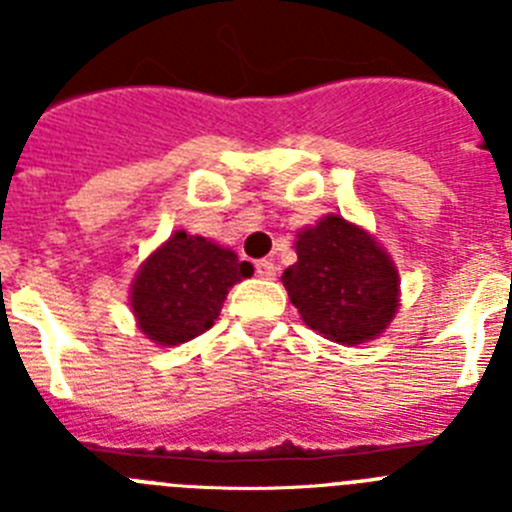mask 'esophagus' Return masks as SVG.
Segmentation results:
<instances>
[{
	"instance_id": "34e87169",
	"label": "esophagus",
	"mask_w": 512,
	"mask_h": 512,
	"mask_svg": "<svg viewBox=\"0 0 512 512\" xmlns=\"http://www.w3.org/2000/svg\"><path fill=\"white\" fill-rule=\"evenodd\" d=\"M256 274H259L261 279H274L277 277V266L271 264V261L261 259V261H256Z\"/></svg>"
}]
</instances>
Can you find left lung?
Returning a JSON list of instances; mask_svg holds the SVG:
<instances>
[{
  "label": "left lung",
  "instance_id": "left-lung-1",
  "mask_svg": "<svg viewBox=\"0 0 512 512\" xmlns=\"http://www.w3.org/2000/svg\"><path fill=\"white\" fill-rule=\"evenodd\" d=\"M295 251L297 264L282 282L305 325L343 346L384 333L400 302V277L372 235L341 215H325L297 233Z\"/></svg>",
  "mask_w": 512,
  "mask_h": 512
}]
</instances>
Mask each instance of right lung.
<instances>
[{"instance_id":"add662e5","label":"right lung","mask_w":512,"mask_h":512,"mask_svg":"<svg viewBox=\"0 0 512 512\" xmlns=\"http://www.w3.org/2000/svg\"><path fill=\"white\" fill-rule=\"evenodd\" d=\"M251 274L230 248L176 230L135 274L130 305L138 328L158 346L192 341L212 328L228 289Z\"/></svg>"}]
</instances>
